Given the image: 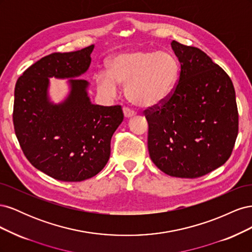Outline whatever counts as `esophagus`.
I'll return each mask as SVG.
<instances>
[{"label":"esophagus","mask_w":252,"mask_h":252,"mask_svg":"<svg viewBox=\"0 0 252 252\" xmlns=\"http://www.w3.org/2000/svg\"><path fill=\"white\" fill-rule=\"evenodd\" d=\"M123 111H124V116H125V118H127V119L133 117L134 114H135V112H134L133 110H131L130 108H128V107H124Z\"/></svg>","instance_id":"1"}]
</instances>
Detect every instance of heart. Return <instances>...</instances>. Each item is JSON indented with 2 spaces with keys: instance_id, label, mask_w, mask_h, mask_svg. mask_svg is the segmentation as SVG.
I'll return each instance as SVG.
<instances>
[{
  "instance_id": "1",
  "label": "heart",
  "mask_w": 252,
  "mask_h": 252,
  "mask_svg": "<svg viewBox=\"0 0 252 252\" xmlns=\"http://www.w3.org/2000/svg\"><path fill=\"white\" fill-rule=\"evenodd\" d=\"M180 64L167 51L134 49L113 56L108 73L95 77L97 90L106 96L118 94V85H126V94L133 104L151 108L168 98L177 85Z\"/></svg>"
}]
</instances>
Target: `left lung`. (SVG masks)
<instances>
[{"label": "left lung", "instance_id": "left-lung-1", "mask_svg": "<svg viewBox=\"0 0 252 252\" xmlns=\"http://www.w3.org/2000/svg\"><path fill=\"white\" fill-rule=\"evenodd\" d=\"M181 72L171 95L146 109L148 150L159 170L202 177L225 164L239 132L232 81L201 49L171 42Z\"/></svg>", "mask_w": 252, "mask_h": 252}]
</instances>
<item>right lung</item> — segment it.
<instances>
[{"instance_id":"add662e5","label":"right lung","mask_w":252,"mask_h":252,"mask_svg":"<svg viewBox=\"0 0 252 252\" xmlns=\"http://www.w3.org/2000/svg\"><path fill=\"white\" fill-rule=\"evenodd\" d=\"M94 46L55 52L24 71L14 88L13 126L20 146L36 169L63 182L94 177L107 164L112 134L123 122L120 105L90 102L89 83L77 79L91 63ZM70 78V94L53 104L49 78Z\"/></svg>"}]
</instances>
